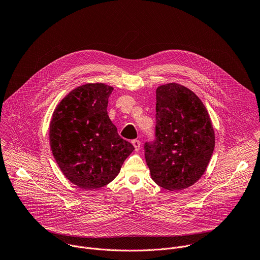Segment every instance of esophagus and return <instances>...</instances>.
Listing matches in <instances>:
<instances>
[{"instance_id":"obj_1","label":"esophagus","mask_w":260,"mask_h":260,"mask_svg":"<svg viewBox=\"0 0 260 260\" xmlns=\"http://www.w3.org/2000/svg\"><path fill=\"white\" fill-rule=\"evenodd\" d=\"M132 144L134 145L136 151L140 150V148H141V142H140L139 140H133V141H132Z\"/></svg>"}]
</instances>
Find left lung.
<instances>
[{"label": "left lung", "mask_w": 260, "mask_h": 260, "mask_svg": "<svg viewBox=\"0 0 260 260\" xmlns=\"http://www.w3.org/2000/svg\"><path fill=\"white\" fill-rule=\"evenodd\" d=\"M156 139L145 143L152 180L170 191L186 189L205 174L215 147L208 111L189 88L168 83L156 89Z\"/></svg>", "instance_id": "obj_1"}]
</instances>
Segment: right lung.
Listing matches in <instances>:
<instances>
[{"label":"right lung","mask_w":260,"mask_h":260,"mask_svg":"<svg viewBox=\"0 0 260 260\" xmlns=\"http://www.w3.org/2000/svg\"><path fill=\"white\" fill-rule=\"evenodd\" d=\"M112 90L104 83L78 86L53 111L49 126L52 154L66 178L83 189H98L114 180L135 150L108 116Z\"/></svg>","instance_id":"right-lung-1"}]
</instances>
